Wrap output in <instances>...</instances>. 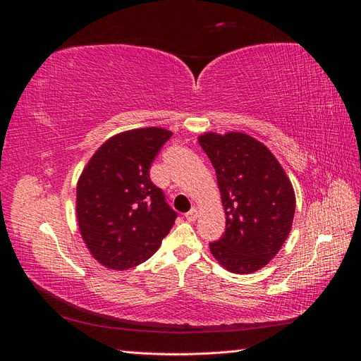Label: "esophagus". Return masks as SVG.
Here are the masks:
<instances>
[{"label":"esophagus","instance_id":"34e87169","mask_svg":"<svg viewBox=\"0 0 361 361\" xmlns=\"http://www.w3.org/2000/svg\"><path fill=\"white\" fill-rule=\"evenodd\" d=\"M197 216H199V211H197V207H192V209H191L190 212L185 214V218H187L188 221H195V220H197Z\"/></svg>","mask_w":361,"mask_h":361}]
</instances>
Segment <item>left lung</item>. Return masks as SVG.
<instances>
[{"label": "left lung", "instance_id": "obj_1", "mask_svg": "<svg viewBox=\"0 0 361 361\" xmlns=\"http://www.w3.org/2000/svg\"><path fill=\"white\" fill-rule=\"evenodd\" d=\"M202 149L216 173L226 232L212 256L233 274H253L274 257L290 233L295 191L274 154L244 133H204Z\"/></svg>", "mask_w": 361, "mask_h": 361}]
</instances>
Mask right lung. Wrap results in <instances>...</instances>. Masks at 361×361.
<instances>
[{
	"mask_svg": "<svg viewBox=\"0 0 361 361\" xmlns=\"http://www.w3.org/2000/svg\"><path fill=\"white\" fill-rule=\"evenodd\" d=\"M173 135L138 128L108 138L85 164L76 183V220L90 255L108 269L147 260L174 224L176 212L150 180L149 169Z\"/></svg>",
	"mask_w": 361,
	"mask_h": 361,
	"instance_id": "right-lung-1",
	"label": "right lung"
}]
</instances>
